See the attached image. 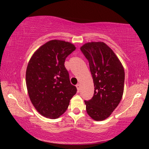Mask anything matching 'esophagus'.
I'll use <instances>...</instances> for the list:
<instances>
[{"instance_id": "1", "label": "esophagus", "mask_w": 149, "mask_h": 149, "mask_svg": "<svg viewBox=\"0 0 149 149\" xmlns=\"http://www.w3.org/2000/svg\"><path fill=\"white\" fill-rule=\"evenodd\" d=\"M76 87H77V91H78V92H79V91H80V89H81V85L80 84H77L76 85Z\"/></svg>"}]
</instances>
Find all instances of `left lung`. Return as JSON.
<instances>
[{
    "mask_svg": "<svg viewBox=\"0 0 149 149\" xmlns=\"http://www.w3.org/2000/svg\"><path fill=\"white\" fill-rule=\"evenodd\" d=\"M89 62L94 84L92 98L85 100L88 115L95 121L109 117L121 101L125 72L113 50L102 42H91L81 47Z\"/></svg>",
    "mask_w": 149,
    "mask_h": 149,
    "instance_id": "left-lung-1",
    "label": "left lung"
}]
</instances>
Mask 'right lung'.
<instances>
[{
	"label": "right lung",
	"instance_id": "obj_1",
	"mask_svg": "<svg viewBox=\"0 0 149 149\" xmlns=\"http://www.w3.org/2000/svg\"><path fill=\"white\" fill-rule=\"evenodd\" d=\"M75 49L68 42L50 40L36 50L28 63L26 73L28 95L37 111L47 118L62 115L77 93L64 66L66 58Z\"/></svg>",
	"mask_w": 149,
	"mask_h": 149
}]
</instances>
